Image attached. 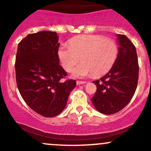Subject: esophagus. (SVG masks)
I'll return each mask as SVG.
<instances>
[{
  "label": "esophagus",
  "mask_w": 151,
  "mask_h": 151,
  "mask_svg": "<svg viewBox=\"0 0 151 151\" xmlns=\"http://www.w3.org/2000/svg\"><path fill=\"white\" fill-rule=\"evenodd\" d=\"M86 82L85 81H77V85H83V84H85Z\"/></svg>",
  "instance_id": "34e87169"
}]
</instances>
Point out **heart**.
Returning a JSON list of instances; mask_svg holds the SVG:
<instances>
[{
  "label": "heart",
  "instance_id": "b5f03b06",
  "mask_svg": "<svg viewBox=\"0 0 151 151\" xmlns=\"http://www.w3.org/2000/svg\"><path fill=\"white\" fill-rule=\"evenodd\" d=\"M69 46L63 44L58 49V58L63 68L70 71L76 67L72 75L76 77H88L93 74L101 76L108 72L118 56V46L111 38L100 35H82L74 37Z\"/></svg>",
  "mask_w": 151,
  "mask_h": 151
}]
</instances>
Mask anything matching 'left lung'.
Masks as SVG:
<instances>
[{
  "label": "left lung",
  "instance_id": "1",
  "mask_svg": "<svg viewBox=\"0 0 151 151\" xmlns=\"http://www.w3.org/2000/svg\"><path fill=\"white\" fill-rule=\"evenodd\" d=\"M119 53L108 73L93 81L96 91L91 102L104 114L121 111L130 102L136 91L139 79V63L134 45L124 35H118Z\"/></svg>",
  "mask_w": 151,
  "mask_h": 151
}]
</instances>
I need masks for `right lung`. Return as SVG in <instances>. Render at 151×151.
Returning a JSON list of instances; mask_svg holds the SVG:
<instances>
[{"mask_svg": "<svg viewBox=\"0 0 151 151\" xmlns=\"http://www.w3.org/2000/svg\"><path fill=\"white\" fill-rule=\"evenodd\" d=\"M59 46L58 34L49 31L29 34L17 46L14 66L18 90L26 103L45 117L63 111L76 86L74 80L61 82L67 73L59 65Z\"/></svg>", "mask_w": 151, "mask_h": 151, "instance_id": "add662e5", "label": "right lung"}]
</instances>
